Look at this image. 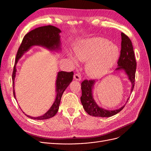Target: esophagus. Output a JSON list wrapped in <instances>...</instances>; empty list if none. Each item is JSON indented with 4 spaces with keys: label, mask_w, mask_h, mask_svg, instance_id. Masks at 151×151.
I'll return each mask as SVG.
<instances>
[{
    "label": "esophagus",
    "mask_w": 151,
    "mask_h": 151,
    "mask_svg": "<svg viewBox=\"0 0 151 151\" xmlns=\"http://www.w3.org/2000/svg\"><path fill=\"white\" fill-rule=\"evenodd\" d=\"M74 79L76 81H81V76L79 74H76L74 76Z\"/></svg>",
    "instance_id": "1"
}]
</instances>
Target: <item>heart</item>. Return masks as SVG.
Segmentation results:
<instances>
[{
    "instance_id": "1",
    "label": "heart",
    "mask_w": 151,
    "mask_h": 151,
    "mask_svg": "<svg viewBox=\"0 0 151 151\" xmlns=\"http://www.w3.org/2000/svg\"><path fill=\"white\" fill-rule=\"evenodd\" d=\"M77 59L87 62L86 70L88 75L98 78L105 75L116 64L119 52L117 47L104 38L93 37L81 41L74 49ZM75 64L77 60L70 55Z\"/></svg>"
}]
</instances>
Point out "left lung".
I'll list each match as a JSON object with an SVG mask.
<instances>
[{"mask_svg":"<svg viewBox=\"0 0 151 151\" xmlns=\"http://www.w3.org/2000/svg\"><path fill=\"white\" fill-rule=\"evenodd\" d=\"M121 54L117 62L118 67L116 70H124L129 80L131 82L132 87L131 92H132L135 84V76H136L137 65L136 60L131 39L128 37L127 35L122 32L121 33ZM95 82V80L88 81L86 79L81 83L82 96L81 97V101L86 112L92 116L109 117L116 115L121 111L125 107V105H124L120 109L112 111L107 110L97 105L92 96V89Z\"/></svg>","mask_w":151,"mask_h":151,"instance_id":"left-lung-1","label":"left lung"}]
</instances>
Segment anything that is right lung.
Returning a JSON list of instances; mask_svg holds the SVG:
<instances>
[{"label":"right lung","mask_w":151,"mask_h":151,"mask_svg":"<svg viewBox=\"0 0 151 151\" xmlns=\"http://www.w3.org/2000/svg\"><path fill=\"white\" fill-rule=\"evenodd\" d=\"M61 30L52 25H46L36 28L30 31L29 33L26 34L22 41L19 48L18 49L17 53L15 58V62L14 67L13 73H12V84H13V91L14 96L15 98V91H14V80L16 73V64L19 59L21 58L24 54L27 52L31 47L34 45H39L44 47L50 50H57L60 49V40L59 34ZM73 72H64L60 71L58 74V77L56 79V98L55 100L49 109V111L45 113L44 115L34 117L30 116H27L28 117L35 119V120H44L54 117L58 112L61 97L62 94L66 89V88L69 86L70 83L73 79Z\"/></svg>","instance_id":"obj_1"}]
</instances>
